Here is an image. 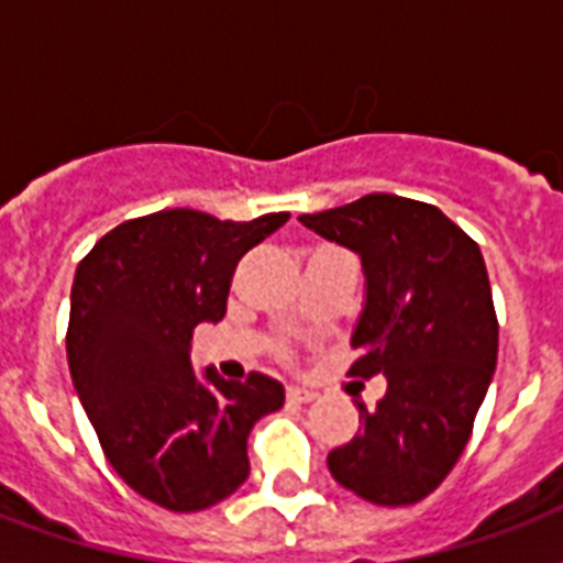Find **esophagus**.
<instances>
[{
	"label": "esophagus",
	"mask_w": 563,
	"mask_h": 563,
	"mask_svg": "<svg viewBox=\"0 0 563 563\" xmlns=\"http://www.w3.org/2000/svg\"><path fill=\"white\" fill-rule=\"evenodd\" d=\"M316 397L318 394L312 391V388H300V385H291V388H286V400L289 402H312Z\"/></svg>",
	"instance_id": "obj_1"
}]
</instances>
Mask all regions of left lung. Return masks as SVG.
I'll use <instances>...</instances> for the list:
<instances>
[{"instance_id": "obj_1", "label": "left lung", "mask_w": 563, "mask_h": 563, "mask_svg": "<svg viewBox=\"0 0 563 563\" xmlns=\"http://www.w3.org/2000/svg\"><path fill=\"white\" fill-rule=\"evenodd\" d=\"M356 251L365 307L353 376L383 374L385 397L356 402L362 429L327 455L333 479L374 506H411L453 471L497 368L499 324L479 245L432 203L374 192L300 216Z\"/></svg>"}]
</instances>
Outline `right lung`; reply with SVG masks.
Wrapping results in <instances>:
<instances>
[{
    "mask_svg": "<svg viewBox=\"0 0 563 563\" xmlns=\"http://www.w3.org/2000/svg\"><path fill=\"white\" fill-rule=\"evenodd\" d=\"M286 221L161 210L122 221L78 263L66 330L75 391L113 471L169 511L228 499L251 471V429L283 406L272 376H198L189 344L195 327L224 318L239 260Z\"/></svg>",
    "mask_w": 563,
    "mask_h": 563,
    "instance_id": "add662e5",
    "label": "right lung"
}]
</instances>
